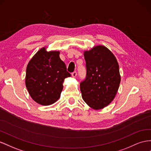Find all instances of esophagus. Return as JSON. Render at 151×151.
<instances>
[{
  "instance_id": "esophagus-1",
  "label": "esophagus",
  "mask_w": 151,
  "mask_h": 151,
  "mask_svg": "<svg viewBox=\"0 0 151 151\" xmlns=\"http://www.w3.org/2000/svg\"><path fill=\"white\" fill-rule=\"evenodd\" d=\"M76 76H77V72H76V71H74V72H73L72 73V77H76Z\"/></svg>"
}]
</instances>
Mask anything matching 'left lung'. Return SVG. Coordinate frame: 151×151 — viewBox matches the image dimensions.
I'll list each match as a JSON object with an SVG mask.
<instances>
[{"label":"left lung","mask_w":151,"mask_h":151,"mask_svg":"<svg viewBox=\"0 0 151 151\" xmlns=\"http://www.w3.org/2000/svg\"><path fill=\"white\" fill-rule=\"evenodd\" d=\"M84 56L86 75L80 84L83 99L93 109H103L114 99L119 88V65L112 52L104 46L86 51Z\"/></svg>","instance_id":"1"}]
</instances>
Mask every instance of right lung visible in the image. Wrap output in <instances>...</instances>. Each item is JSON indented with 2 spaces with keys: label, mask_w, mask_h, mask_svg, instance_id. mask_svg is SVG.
Here are the masks:
<instances>
[{
  "label": "right lung",
  "mask_w": 151,
  "mask_h": 151,
  "mask_svg": "<svg viewBox=\"0 0 151 151\" xmlns=\"http://www.w3.org/2000/svg\"><path fill=\"white\" fill-rule=\"evenodd\" d=\"M59 51L40 49L28 63L25 84L34 101L42 105L55 103L60 96L63 83L71 74L60 58Z\"/></svg>",
  "instance_id": "add662e5"
}]
</instances>
